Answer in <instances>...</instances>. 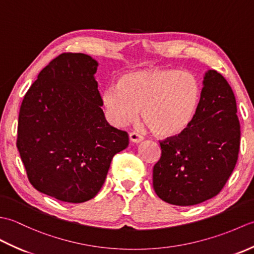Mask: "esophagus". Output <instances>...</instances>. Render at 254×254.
I'll list each match as a JSON object with an SVG mask.
<instances>
[{"label":"esophagus","mask_w":254,"mask_h":254,"mask_svg":"<svg viewBox=\"0 0 254 254\" xmlns=\"http://www.w3.org/2000/svg\"><path fill=\"white\" fill-rule=\"evenodd\" d=\"M128 137H130V141L132 143H141L144 139V137L142 135H139V134L136 132H131Z\"/></svg>","instance_id":"esophagus-1"}]
</instances>
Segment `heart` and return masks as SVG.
Returning <instances> with one entry per match:
<instances>
[{"label":"heart","mask_w":254,"mask_h":254,"mask_svg":"<svg viewBox=\"0 0 254 254\" xmlns=\"http://www.w3.org/2000/svg\"><path fill=\"white\" fill-rule=\"evenodd\" d=\"M101 100L116 127L137 119L155 136L175 138L190 128L201 107L202 83L196 74L177 68H146L127 73L102 90Z\"/></svg>","instance_id":"1"}]
</instances>
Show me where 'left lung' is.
I'll return each instance as SVG.
<instances>
[{
	"instance_id": "1",
	"label": "left lung",
	"mask_w": 254,
	"mask_h": 254,
	"mask_svg": "<svg viewBox=\"0 0 254 254\" xmlns=\"http://www.w3.org/2000/svg\"><path fill=\"white\" fill-rule=\"evenodd\" d=\"M153 187L163 201L190 206L222 191L238 160L240 123L234 91L215 69L205 73L202 102L193 126L160 142Z\"/></svg>"
}]
</instances>
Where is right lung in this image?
Masks as SVG:
<instances>
[{
    "mask_svg": "<svg viewBox=\"0 0 254 254\" xmlns=\"http://www.w3.org/2000/svg\"><path fill=\"white\" fill-rule=\"evenodd\" d=\"M98 62L62 53L48 64L21 102L17 148L29 182L59 201L83 203L99 192L128 135L107 122L95 79Z\"/></svg>",
    "mask_w": 254,
    "mask_h": 254,
    "instance_id": "add662e5",
    "label": "right lung"
}]
</instances>
